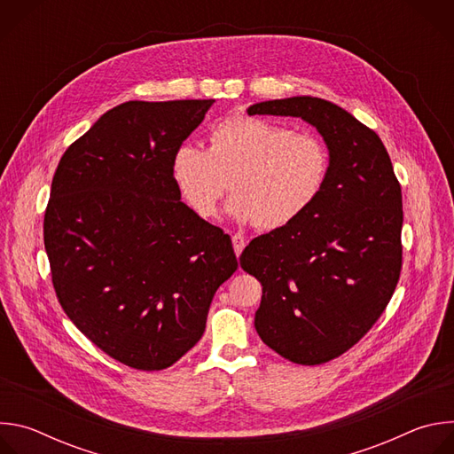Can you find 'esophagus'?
I'll return each instance as SVG.
<instances>
[{"label": "esophagus", "instance_id": "34e87169", "mask_svg": "<svg viewBox=\"0 0 454 454\" xmlns=\"http://www.w3.org/2000/svg\"><path fill=\"white\" fill-rule=\"evenodd\" d=\"M231 242H233V249H235V254L239 256V254L242 253V249L246 247V239H244L242 235L235 233V235L231 237Z\"/></svg>", "mask_w": 454, "mask_h": 454}]
</instances>
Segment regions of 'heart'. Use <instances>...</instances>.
Instances as JSON below:
<instances>
[{
	"instance_id": "obj_1",
	"label": "heart",
	"mask_w": 454,
	"mask_h": 454,
	"mask_svg": "<svg viewBox=\"0 0 454 454\" xmlns=\"http://www.w3.org/2000/svg\"><path fill=\"white\" fill-rule=\"evenodd\" d=\"M331 174L327 145L314 135L258 118L230 116L210 133V147L181 144L172 177L183 201L203 219H214L231 177L226 214L239 224L280 230L310 210Z\"/></svg>"
}]
</instances>
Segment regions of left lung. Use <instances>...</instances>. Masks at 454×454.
<instances>
[{"mask_svg": "<svg viewBox=\"0 0 454 454\" xmlns=\"http://www.w3.org/2000/svg\"><path fill=\"white\" fill-rule=\"evenodd\" d=\"M247 114L301 118L331 154L327 186L310 210L253 239L240 254V268L262 284L254 312L261 340L293 363H327L372 329L395 291L401 184L380 138L329 100H266Z\"/></svg>", "mask_w": 454, "mask_h": 454, "instance_id": "left-lung-1", "label": "left lung"}]
</instances>
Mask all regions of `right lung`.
<instances>
[{"mask_svg":"<svg viewBox=\"0 0 454 454\" xmlns=\"http://www.w3.org/2000/svg\"><path fill=\"white\" fill-rule=\"evenodd\" d=\"M214 100H131L62 154L44 214L51 282L75 327L113 359L163 370L196 345L237 270L231 239L181 201L176 149Z\"/></svg>","mask_w":454,"mask_h":454,"instance_id":"right-lung-1","label":"right lung"}]
</instances>
